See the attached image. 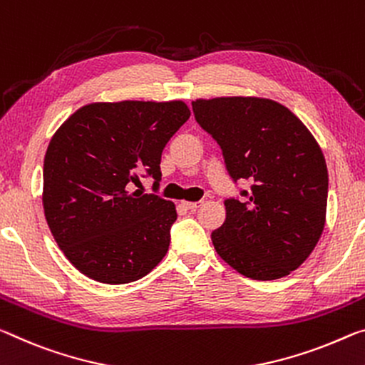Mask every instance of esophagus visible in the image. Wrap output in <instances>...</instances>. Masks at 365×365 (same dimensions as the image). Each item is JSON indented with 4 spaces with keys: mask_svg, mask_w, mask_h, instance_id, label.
Masks as SVG:
<instances>
[{
    "mask_svg": "<svg viewBox=\"0 0 365 365\" xmlns=\"http://www.w3.org/2000/svg\"><path fill=\"white\" fill-rule=\"evenodd\" d=\"M203 203H205L203 200H200V201H183V206L187 207V210H190V211H196V210H198V207L203 206Z\"/></svg>",
    "mask_w": 365,
    "mask_h": 365,
    "instance_id": "esophagus-1",
    "label": "esophagus"
}]
</instances>
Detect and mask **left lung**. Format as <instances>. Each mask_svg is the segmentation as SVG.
Wrapping results in <instances>:
<instances>
[{"label": "left lung", "instance_id": "obj_1", "mask_svg": "<svg viewBox=\"0 0 365 365\" xmlns=\"http://www.w3.org/2000/svg\"><path fill=\"white\" fill-rule=\"evenodd\" d=\"M192 107L232 180L252 182L224 201L227 216L211 234L217 255L258 281L297 269L325 227L328 170L315 138L274 101L221 97Z\"/></svg>", "mask_w": 365, "mask_h": 365}]
</instances>
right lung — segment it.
I'll use <instances>...</instances> for the list:
<instances>
[{
  "instance_id": "add662e5",
  "label": "right lung",
  "mask_w": 365,
  "mask_h": 365,
  "mask_svg": "<svg viewBox=\"0 0 365 365\" xmlns=\"http://www.w3.org/2000/svg\"><path fill=\"white\" fill-rule=\"evenodd\" d=\"M188 118L180 101L91 103L51 138L43 160L45 217L81 273L126 284L165 257L177 211L155 195L160 155ZM141 170L155 178L154 194L130 192Z\"/></svg>"
}]
</instances>
